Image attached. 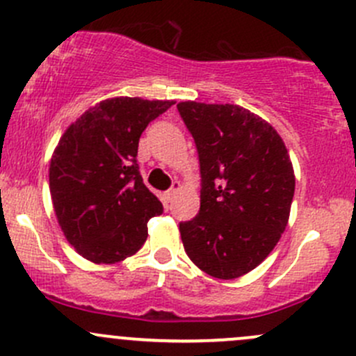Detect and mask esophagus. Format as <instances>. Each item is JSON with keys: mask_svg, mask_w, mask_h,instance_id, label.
I'll return each mask as SVG.
<instances>
[{"mask_svg": "<svg viewBox=\"0 0 356 356\" xmlns=\"http://www.w3.org/2000/svg\"><path fill=\"white\" fill-rule=\"evenodd\" d=\"M179 191H181V182L175 181L174 184H172V188L168 189L167 193H165V198H167V201H172V200L175 198V195H177Z\"/></svg>", "mask_w": 356, "mask_h": 356, "instance_id": "obj_1", "label": "esophagus"}]
</instances>
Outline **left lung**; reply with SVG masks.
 Returning <instances> with one entry per match:
<instances>
[{"instance_id":"1","label":"left lung","mask_w":356,"mask_h":356,"mask_svg":"<svg viewBox=\"0 0 356 356\" xmlns=\"http://www.w3.org/2000/svg\"><path fill=\"white\" fill-rule=\"evenodd\" d=\"M179 113L200 156V211L181 222L193 264L217 279H236L268 257L289 220L294 170L268 122L239 105L181 102Z\"/></svg>"}]
</instances>
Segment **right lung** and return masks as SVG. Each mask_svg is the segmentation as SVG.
Here are the masks:
<instances>
[{"mask_svg": "<svg viewBox=\"0 0 356 356\" xmlns=\"http://www.w3.org/2000/svg\"><path fill=\"white\" fill-rule=\"evenodd\" d=\"M174 102L110 98L86 110L60 138L49 165V193L67 241L92 264L132 257L163 211L139 174L143 131Z\"/></svg>", "mask_w": 356, "mask_h": 356, "instance_id": "obj_1", "label": "right lung"}]
</instances>
